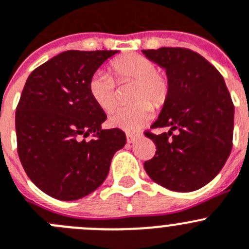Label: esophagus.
Masks as SVG:
<instances>
[{"label": "esophagus", "instance_id": "1", "mask_svg": "<svg viewBox=\"0 0 249 249\" xmlns=\"http://www.w3.org/2000/svg\"><path fill=\"white\" fill-rule=\"evenodd\" d=\"M127 142L128 143H134L138 138H140V134L137 133H127Z\"/></svg>", "mask_w": 249, "mask_h": 249}]
</instances>
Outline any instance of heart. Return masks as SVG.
Segmentation results:
<instances>
[{
  "mask_svg": "<svg viewBox=\"0 0 249 249\" xmlns=\"http://www.w3.org/2000/svg\"><path fill=\"white\" fill-rule=\"evenodd\" d=\"M118 81H136L129 106L118 107L108 117L109 124L127 132H136L144 127L153 117V105L160 106L168 96V81L157 71L156 63L140 54H127L111 64ZM91 99L104 111H109L117 102L116 83L112 75L100 69L89 81Z\"/></svg>",
  "mask_w": 249,
  "mask_h": 249,
  "instance_id": "obj_1",
  "label": "heart"
}]
</instances>
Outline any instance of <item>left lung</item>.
Returning a JSON list of instances; mask_svg holds the SVG:
<instances>
[{
    "label": "left lung",
    "mask_w": 249,
    "mask_h": 249,
    "mask_svg": "<svg viewBox=\"0 0 249 249\" xmlns=\"http://www.w3.org/2000/svg\"><path fill=\"white\" fill-rule=\"evenodd\" d=\"M142 53L165 70L168 79V96L152 128H169L145 133L157 147L156 156L144 163L145 172L169 190H197L221 172L231 154L234 106L225 80L190 49L164 47Z\"/></svg>",
    "instance_id": "obj_1"
}]
</instances>
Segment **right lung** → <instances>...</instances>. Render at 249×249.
Returning <instances> with one entry per match:
<instances>
[{
	"mask_svg": "<svg viewBox=\"0 0 249 249\" xmlns=\"http://www.w3.org/2000/svg\"><path fill=\"white\" fill-rule=\"evenodd\" d=\"M118 50H67L28 76L16 111L18 156L29 179L54 199L72 201L96 190L126 144L89 92V81ZM92 134L91 141L84 138Z\"/></svg>",
	"mask_w": 249,
	"mask_h": 249,
	"instance_id": "1",
	"label": "right lung"
}]
</instances>
